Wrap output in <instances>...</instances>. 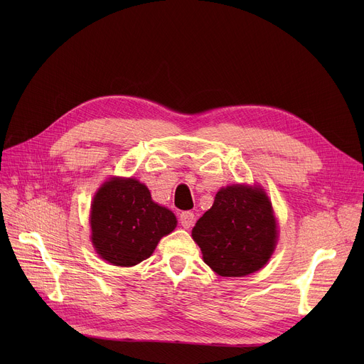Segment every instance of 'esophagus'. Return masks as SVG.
<instances>
[{
  "label": "esophagus",
  "mask_w": 364,
  "mask_h": 364,
  "mask_svg": "<svg viewBox=\"0 0 364 364\" xmlns=\"http://www.w3.org/2000/svg\"><path fill=\"white\" fill-rule=\"evenodd\" d=\"M194 222H196V216H194L193 212H183V213H180V223H181V226L184 229L191 228L194 225Z\"/></svg>",
  "instance_id": "34e87169"
}]
</instances>
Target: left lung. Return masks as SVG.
<instances>
[{
	"instance_id": "8db88e82",
	"label": "left lung",
	"mask_w": 364,
	"mask_h": 364,
	"mask_svg": "<svg viewBox=\"0 0 364 364\" xmlns=\"http://www.w3.org/2000/svg\"><path fill=\"white\" fill-rule=\"evenodd\" d=\"M204 262L222 277H245L261 269L277 243V222L261 188L230 186L193 228Z\"/></svg>"
}]
</instances>
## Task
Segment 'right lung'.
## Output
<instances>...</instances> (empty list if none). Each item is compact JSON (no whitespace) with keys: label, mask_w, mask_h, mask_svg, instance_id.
<instances>
[{"label":"right lung","mask_w":364,"mask_h":364,"mask_svg":"<svg viewBox=\"0 0 364 364\" xmlns=\"http://www.w3.org/2000/svg\"><path fill=\"white\" fill-rule=\"evenodd\" d=\"M176 225L174 213L154 203L149 190L134 178H112L93 198L92 243L117 267H134L149 257Z\"/></svg>","instance_id":"right-lung-1"}]
</instances>
